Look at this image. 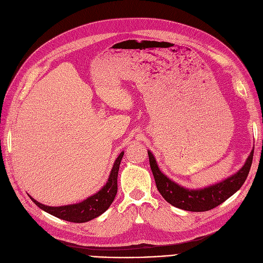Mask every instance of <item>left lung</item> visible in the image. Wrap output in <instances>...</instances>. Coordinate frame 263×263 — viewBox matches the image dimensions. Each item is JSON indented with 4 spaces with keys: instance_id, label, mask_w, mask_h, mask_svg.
Masks as SVG:
<instances>
[{
    "instance_id": "8db88e82",
    "label": "left lung",
    "mask_w": 263,
    "mask_h": 263,
    "mask_svg": "<svg viewBox=\"0 0 263 263\" xmlns=\"http://www.w3.org/2000/svg\"><path fill=\"white\" fill-rule=\"evenodd\" d=\"M147 153L153 176L161 196L172 206L193 212L211 210L234 195L246 181L254 157L252 148L244 166L231 177L202 189H189L180 185L163 174L153 153L151 151H147Z\"/></svg>"
}]
</instances>
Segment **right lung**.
Masks as SVG:
<instances>
[{
  "mask_svg": "<svg viewBox=\"0 0 263 263\" xmlns=\"http://www.w3.org/2000/svg\"><path fill=\"white\" fill-rule=\"evenodd\" d=\"M123 154L124 152H121L119 156L115 160L108 180H107L105 185L99 192L93 194L92 196L87 197L80 202L72 203V205L51 207L36 201L30 195L28 196L31 198V200L39 208L56 218L74 223H84L91 221L97 217H100L102 213L108 209L116 197L117 190H118V186H117V178H118V171Z\"/></svg>",
  "mask_w": 263,
  "mask_h": 263,
  "instance_id": "1",
  "label": "right lung"
}]
</instances>
